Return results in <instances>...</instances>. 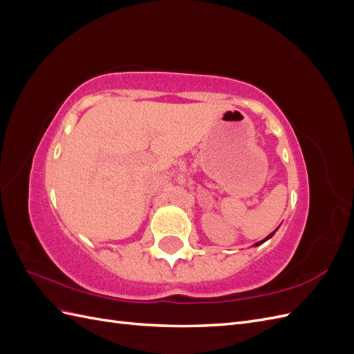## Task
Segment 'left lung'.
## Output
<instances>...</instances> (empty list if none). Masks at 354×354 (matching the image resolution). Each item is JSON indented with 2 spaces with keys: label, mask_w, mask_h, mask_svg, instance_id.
I'll return each mask as SVG.
<instances>
[{
  "label": "left lung",
  "mask_w": 354,
  "mask_h": 354,
  "mask_svg": "<svg viewBox=\"0 0 354 354\" xmlns=\"http://www.w3.org/2000/svg\"><path fill=\"white\" fill-rule=\"evenodd\" d=\"M272 236H273V233H272V234H270V236H267V238H266V239H264V241H267V239H269V238H272ZM264 241H261V242H259V243H255V246H257V245H260V243H263V242H264Z\"/></svg>",
  "instance_id": "8db88e82"
}]
</instances>
